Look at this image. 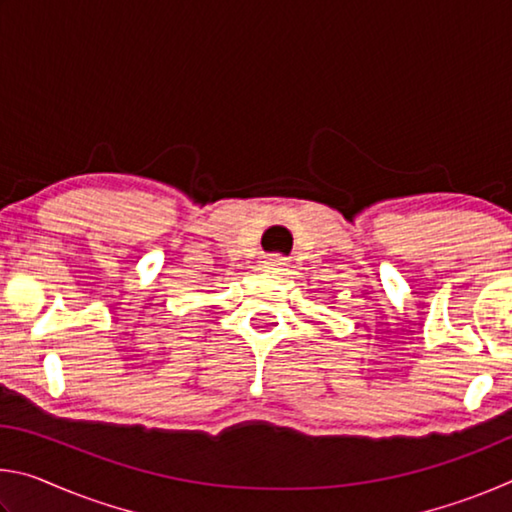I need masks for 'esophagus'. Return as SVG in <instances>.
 Returning a JSON list of instances; mask_svg holds the SVG:
<instances>
[{"mask_svg": "<svg viewBox=\"0 0 512 512\" xmlns=\"http://www.w3.org/2000/svg\"><path fill=\"white\" fill-rule=\"evenodd\" d=\"M282 266H287V257L271 255V257L264 259V268H268V271H280Z\"/></svg>", "mask_w": 512, "mask_h": 512, "instance_id": "1", "label": "esophagus"}]
</instances>
